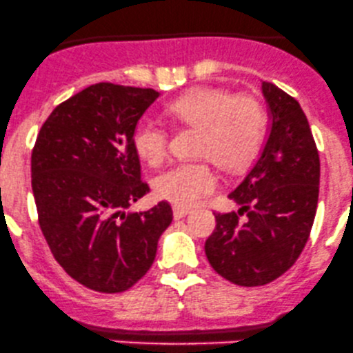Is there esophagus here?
Listing matches in <instances>:
<instances>
[{
  "mask_svg": "<svg viewBox=\"0 0 353 353\" xmlns=\"http://www.w3.org/2000/svg\"><path fill=\"white\" fill-rule=\"evenodd\" d=\"M190 208L188 207H181V205H175L173 207V215H175V219H181V217H187L188 214H190Z\"/></svg>",
  "mask_w": 353,
  "mask_h": 353,
  "instance_id": "34e87169",
  "label": "esophagus"
}]
</instances>
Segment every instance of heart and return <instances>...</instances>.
<instances>
[{"label":"heart","mask_w":353,"mask_h":353,"mask_svg":"<svg viewBox=\"0 0 353 353\" xmlns=\"http://www.w3.org/2000/svg\"><path fill=\"white\" fill-rule=\"evenodd\" d=\"M166 114L173 123L200 130L195 153L203 158L176 163L154 180L157 195L181 207L195 205L217 187L212 161L225 172L242 168L254 160L266 132V112L259 101L215 87L195 89L172 101ZM168 145V131L157 119L145 117L136 124L132 146L148 165H161Z\"/></svg>","instance_id":"b5f03b06"}]
</instances>
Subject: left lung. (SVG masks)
<instances>
[{
	"label": "left lung",
	"instance_id": "8db88e82",
	"mask_svg": "<svg viewBox=\"0 0 353 353\" xmlns=\"http://www.w3.org/2000/svg\"><path fill=\"white\" fill-rule=\"evenodd\" d=\"M261 90L269 114L266 141L229 193L241 208L215 215L217 227L205 242L215 272L248 288L274 281L296 263L312 232L320 188V157L301 105L271 82Z\"/></svg>",
	"mask_w": 353,
	"mask_h": 353
}]
</instances>
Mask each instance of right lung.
<instances>
[{
    "mask_svg": "<svg viewBox=\"0 0 353 353\" xmlns=\"http://www.w3.org/2000/svg\"><path fill=\"white\" fill-rule=\"evenodd\" d=\"M158 97L153 89L89 85L57 105L37 138L32 188L40 229L57 263L89 290H130L173 221L168 202L131 210L150 192L132 132Z\"/></svg>",
    "mask_w": 353,
    "mask_h": 353,
    "instance_id": "right-lung-1",
    "label": "right lung"
}]
</instances>
